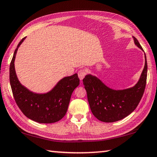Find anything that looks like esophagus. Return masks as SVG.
Returning <instances> with one entry per match:
<instances>
[{"label": "esophagus", "instance_id": "34e87169", "mask_svg": "<svg viewBox=\"0 0 157 157\" xmlns=\"http://www.w3.org/2000/svg\"><path fill=\"white\" fill-rule=\"evenodd\" d=\"M86 71L84 70V69H80V70L78 71V77L81 81L84 79V78L86 76Z\"/></svg>", "mask_w": 157, "mask_h": 157}]
</instances>
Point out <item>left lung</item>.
Returning a JSON list of instances; mask_svg holds the SVG:
<instances>
[{
  "label": "left lung",
  "instance_id": "obj_1",
  "mask_svg": "<svg viewBox=\"0 0 157 157\" xmlns=\"http://www.w3.org/2000/svg\"><path fill=\"white\" fill-rule=\"evenodd\" d=\"M134 43L143 50L137 39ZM145 63L139 82L134 86L124 90H113L106 86L96 77L87 75L83 79L89 104L95 118L105 123L122 120L135 110L144 94L147 80V63Z\"/></svg>",
  "mask_w": 157,
  "mask_h": 157
}]
</instances>
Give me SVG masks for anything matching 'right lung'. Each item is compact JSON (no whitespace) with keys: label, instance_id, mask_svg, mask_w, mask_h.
Listing matches in <instances>:
<instances>
[{"label":"right lung","instance_id":"1","mask_svg":"<svg viewBox=\"0 0 157 157\" xmlns=\"http://www.w3.org/2000/svg\"><path fill=\"white\" fill-rule=\"evenodd\" d=\"M25 37L16 48L10 66V82L18 107L24 115L39 123H53L66 115L73 92L79 84L78 74L66 77L47 94H38L29 91L21 84L16 75L14 60L17 50Z\"/></svg>","mask_w":157,"mask_h":157}]
</instances>
